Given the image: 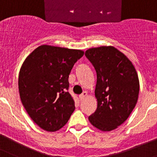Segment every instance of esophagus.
Listing matches in <instances>:
<instances>
[{
	"label": "esophagus",
	"instance_id": "1",
	"mask_svg": "<svg viewBox=\"0 0 157 157\" xmlns=\"http://www.w3.org/2000/svg\"><path fill=\"white\" fill-rule=\"evenodd\" d=\"M87 96V93L86 91H84V92H83V93H82L81 94L79 95V98H80V101H83V99L85 98Z\"/></svg>",
	"mask_w": 157,
	"mask_h": 157
}]
</instances>
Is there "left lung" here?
Wrapping results in <instances>:
<instances>
[{
    "instance_id": "1",
    "label": "left lung",
    "mask_w": 157,
    "mask_h": 157,
    "mask_svg": "<svg viewBox=\"0 0 157 157\" xmlns=\"http://www.w3.org/2000/svg\"><path fill=\"white\" fill-rule=\"evenodd\" d=\"M85 56L97 74L98 107L89 121L101 131H112L128 118L137 103L138 75L131 61L113 46L91 48Z\"/></svg>"
}]
</instances>
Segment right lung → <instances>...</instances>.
I'll return each mask as SVG.
<instances>
[{
  "instance_id": "right-lung-1",
  "label": "right lung",
  "mask_w": 157,
  "mask_h": 157,
  "mask_svg": "<svg viewBox=\"0 0 157 157\" xmlns=\"http://www.w3.org/2000/svg\"><path fill=\"white\" fill-rule=\"evenodd\" d=\"M83 53L78 49L42 45L23 63L18 76L21 103L42 129H60L74 112L75 103L68 92V78Z\"/></svg>"
}]
</instances>
